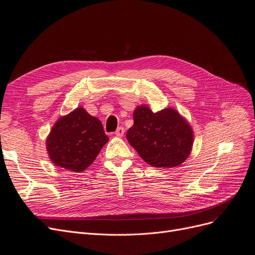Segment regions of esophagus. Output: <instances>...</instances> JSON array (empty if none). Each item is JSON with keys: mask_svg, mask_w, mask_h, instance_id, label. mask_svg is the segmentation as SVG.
Wrapping results in <instances>:
<instances>
[{"mask_svg": "<svg viewBox=\"0 0 255 255\" xmlns=\"http://www.w3.org/2000/svg\"><path fill=\"white\" fill-rule=\"evenodd\" d=\"M124 134H125V128H122V127L118 128L116 129V131H115L116 137H122V136H124Z\"/></svg>", "mask_w": 255, "mask_h": 255, "instance_id": "34e87169", "label": "esophagus"}]
</instances>
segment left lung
<instances>
[{"label": "left lung", "mask_w": 255, "mask_h": 255, "mask_svg": "<svg viewBox=\"0 0 255 255\" xmlns=\"http://www.w3.org/2000/svg\"><path fill=\"white\" fill-rule=\"evenodd\" d=\"M127 138L142 159L156 168H174L191 153L193 130L173 109L153 113L145 105L134 111V125Z\"/></svg>", "instance_id": "left-lung-1"}]
</instances>
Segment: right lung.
Here are the masks:
<instances>
[{"instance_id": "obj_1", "label": "right lung", "mask_w": 255, "mask_h": 255, "mask_svg": "<svg viewBox=\"0 0 255 255\" xmlns=\"http://www.w3.org/2000/svg\"><path fill=\"white\" fill-rule=\"evenodd\" d=\"M108 141L101 121L83 108H77L52 127L46 148L55 165L82 172L93 163Z\"/></svg>"}]
</instances>
